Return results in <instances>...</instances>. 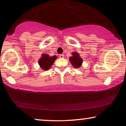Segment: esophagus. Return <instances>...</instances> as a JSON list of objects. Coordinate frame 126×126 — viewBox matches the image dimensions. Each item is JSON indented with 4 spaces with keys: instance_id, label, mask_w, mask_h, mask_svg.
Wrapping results in <instances>:
<instances>
[{
    "instance_id": "1",
    "label": "esophagus",
    "mask_w": 126,
    "mask_h": 126,
    "mask_svg": "<svg viewBox=\"0 0 126 126\" xmlns=\"http://www.w3.org/2000/svg\"><path fill=\"white\" fill-rule=\"evenodd\" d=\"M64 54H60V55H59V57H60V58H64Z\"/></svg>"
}]
</instances>
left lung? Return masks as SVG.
Segmentation results:
<instances>
[{
  "label": "left lung",
  "mask_w": 126,
  "mask_h": 126,
  "mask_svg": "<svg viewBox=\"0 0 126 126\" xmlns=\"http://www.w3.org/2000/svg\"><path fill=\"white\" fill-rule=\"evenodd\" d=\"M73 56L69 58V61L71 62L72 64L73 65L74 67L78 68L82 65L83 60L79 57V55L78 53L74 52L72 53Z\"/></svg>",
  "instance_id": "left-lung-1"
}]
</instances>
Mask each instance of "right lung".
Instances as JSON below:
<instances>
[{"mask_svg":"<svg viewBox=\"0 0 126 126\" xmlns=\"http://www.w3.org/2000/svg\"><path fill=\"white\" fill-rule=\"evenodd\" d=\"M56 58L57 57L55 55H54L53 57H49L48 54H43L42 55V58L38 61V63L42 69L44 71H47L54 63Z\"/></svg>","mask_w":126,"mask_h":126,"instance_id":"obj_1","label":"right lung"}]
</instances>
